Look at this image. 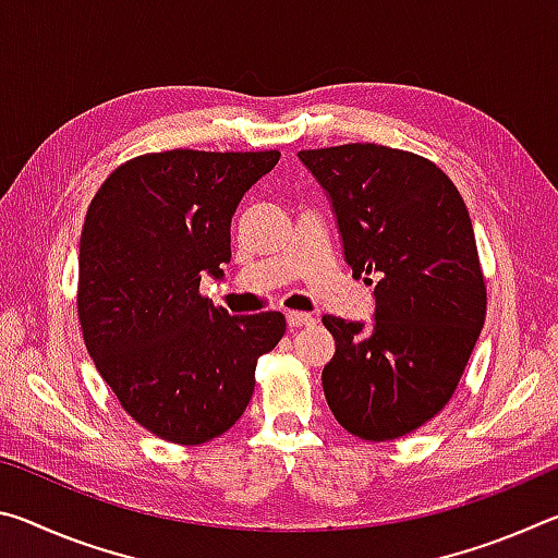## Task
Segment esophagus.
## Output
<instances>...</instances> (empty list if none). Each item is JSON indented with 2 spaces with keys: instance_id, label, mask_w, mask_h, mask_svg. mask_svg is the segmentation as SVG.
Wrapping results in <instances>:
<instances>
[{
  "instance_id": "esophagus-1",
  "label": "esophagus",
  "mask_w": 558,
  "mask_h": 558,
  "mask_svg": "<svg viewBox=\"0 0 558 558\" xmlns=\"http://www.w3.org/2000/svg\"><path fill=\"white\" fill-rule=\"evenodd\" d=\"M286 319H288L290 327H302V325L313 323L315 317L310 313H298V310H290V313H286Z\"/></svg>"
}]
</instances>
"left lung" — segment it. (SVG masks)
<instances>
[{
	"label": "left lung",
	"instance_id": "1",
	"mask_svg": "<svg viewBox=\"0 0 558 558\" xmlns=\"http://www.w3.org/2000/svg\"><path fill=\"white\" fill-rule=\"evenodd\" d=\"M332 199L354 278L376 282L372 327L325 315L323 389L347 433L396 440L446 409L475 349L487 286L456 184L430 159L374 143L300 149Z\"/></svg>",
	"mask_w": 558,
	"mask_h": 558
}]
</instances>
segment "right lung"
Listing matches in <instances>:
<instances>
[{"instance_id": "obj_1", "label": "right lung", "mask_w": 558, "mask_h": 558, "mask_svg": "<svg viewBox=\"0 0 558 558\" xmlns=\"http://www.w3.org/2000/svg\"><path fill=\"white\" fill-rule=\"evenodd\" d=\"M278 149H167L112 169L81 233L78 323L96 369L153 436L202 446L241 418L256 364L286 335V315L231 317L199 292L231 260L241 196Z\"/></svg>"}]
</instances>
